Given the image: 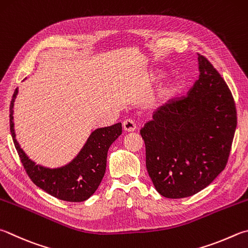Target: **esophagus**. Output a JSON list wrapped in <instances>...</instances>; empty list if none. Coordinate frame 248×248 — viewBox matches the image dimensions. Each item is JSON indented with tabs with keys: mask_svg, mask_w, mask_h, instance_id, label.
Listing matches in <instances>:
<instances>
[{
	"mask_svg": "<svg viewBox=\"0 0 248 248\" xmlns=\"http://www.w3.org/2000/svg\"><path fill=\"white\" fill-rule=\"evenodd\" d=\"M123 127H124V131L132 132L136 130L137 124H136V123H134V120H132V119H125L123 124Z\"/></svg>",
	"mask_w": 248,
	"mask_h": 248,
	"instance_id": "34e87169",
	"label": "esophagus"
}]
</instances>
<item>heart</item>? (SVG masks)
<instances>
[{
    "label": "heart",
    "mask_w": 248,
    "mask_h": 248,
    "mask_svg": "<svg viewBox=\"0 0 248 248\" xmlns=\"http://www.w3.org/2000/svg\"><path fill=\"white\" fill-rule=\"evenodd\" d=\"M163 77V74L161 73H156L154 74V79H158ZM179 92V85L177 83H166L165 85L160 88L158 92V98L160 101H167L169 98L173 97L175 94Z\"/></svg>",
    "instance_id": "heart-1"
}]
</instances>
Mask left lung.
I'll use <instances>...</instances> for the list:
<instances>
[{
	"instance_id": "obj_1",
	"label": "left lung",
	"mask_w": 248,
	"mask_h": 248,
	"mask_svg": "<svg viewBox=\"0 0 248 248\" xmlns=\"http://www.w3.org/2000/svg\"><path fill=\"white\" fill-rule=\"evenodd\" d=\"M186 95L172 98L140 130L146 168L160 195L183 199L202 191L226 168L236 129L228 84L205 56Z\"/></svg>"
}]
</instances>
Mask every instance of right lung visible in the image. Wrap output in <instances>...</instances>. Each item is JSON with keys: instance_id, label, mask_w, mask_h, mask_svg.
Instances as JSON below:
<instances>
[{"instance_id": "1", "label": "right lung", "mask_w": 248, "mask_h": 248, "mask_svg": "<svg viewBox=\"0 0 248 248\" xmlns=\"http://www.w3.org/2000/svg\"><path fill=\"white\" fill-rule=\"evenodd\" d=\"M18 92L16 88L10 105L11 133L25 171L35 186L49 195L66 202L88 200L102 182L105 174L107 152L111 143L123 132L121 124L96 129L90 136L82 151L69 165L58 169H48L31 161L18 145L13 123V105Z\"/></svg>"}]
</instances>
